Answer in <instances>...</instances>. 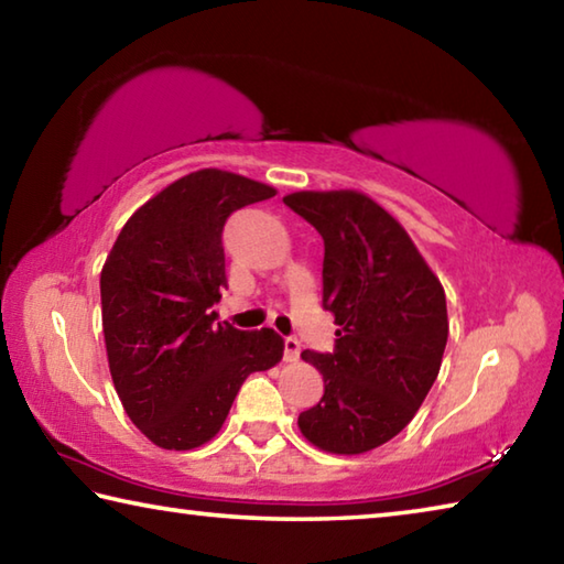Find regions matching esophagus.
Here are the masks:
<instances>
[{"mask_svg": "<svg viewBox=\"0 0 564 564\" xmlns=\"http://www.w3.org/2000/svg\"><path fill=\"white\" fill-rule=\"evenodd\" d=\"M301 356V343L295 338H285L283 340V360L285 362H295Z\"/></svg>", "mask_w": 564, "mask_h": 564, "instance_id": "esophagus-1", "label": "esophagus"}]
</instances>
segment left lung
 <instances>
[{"instance_id": "obj_1", "label": "left lung", "mask_w": 564, "mask_h": 564, "mask_svg": "<svg viewBox=\"0 0 564 564\" xmlns=\"http://www.w3.org/2000/svg\"><path fill=\"white\" fill-rule=\"evenodd\" d=\"M283 204L323 236V305L338 326L336 350L301 352L326 390L299 427L318 451L368 453L403 431L441 373L443 283L398 218L360 191H295Z\"/></svg>"}]
</instances>
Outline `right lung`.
Returning <instances> with one entry per match:
<instances>
[{"label": "right lung", "instance_id": "1", "mask_svg": "<svg viewBox=\"0 0 564 564\" xmlns=\"http://www.w3.org/2000/svg\"><path fill=\"white\" fill-rule=\"evenodd\" d=\"M275 188L198 169L123 224L101 269V328L113 388L131 423L164 451H194L221 431L256 370L283 358L271 328L214 323L226 289L224 224Z\"/></svg>", "mask_w": 564, "mask_h": 564}]
</instances>
